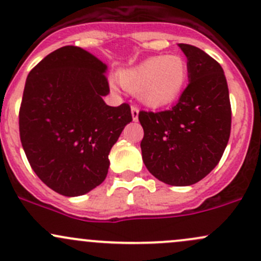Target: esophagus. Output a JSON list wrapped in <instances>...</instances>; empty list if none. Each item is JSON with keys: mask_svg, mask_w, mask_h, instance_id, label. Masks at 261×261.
<instances>
[{"mask_svg": "<svg viewBox=\"0 0 261 261\" xmlns=\"http://www.w3.org/2000/svg\"><path fill=\"white\" fill-rule=\"evenodd\" d=\"M139 109L136 107H131V115H133L134 121H137L139 120Z\"/></svg>", "mask_w": 261, "mask_h": 261, "instance_id": "obj_1", "label": "esophagus"}]
</instances>
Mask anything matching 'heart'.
<instances>
[{"mask_svg":"<svg viewBox=\"0 0 261 261\" xmlns=\"http://www.w3.org/2000/svg\"><path fill=\"white\" fill-rule=\"evenodd\" d=\"M190 76V67L179 54L150 57L119 71V82L125 90L136 94L142 104L159 109L181 98ZM113 87L116 82L113 80Z\"/></svg>","mask_w":261,"mask_h":261,"instance_id":"obj_1","label":"heart"}]
</instances>
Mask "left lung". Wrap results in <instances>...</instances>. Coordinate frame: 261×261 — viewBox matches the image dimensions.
<instances>
[{
	"instance_id": "8db88e82",
	"label": "left lung",
	"mask_w": 261,
	"mask_h": 261,
	"mask_svg": "<svg viewBox=\"0 0 261 261\" xmlns=\"http://www.w3.org/2000/svg\"><path fill=\"white\" fill-rule=\"evenodd\" d=\"M190 76L171 110L140 111L142 160L152 176L170 186H191L218 165L230 136L231 110L224 71L194 45L179 43Z\"/></svg>"
}]
</instances>
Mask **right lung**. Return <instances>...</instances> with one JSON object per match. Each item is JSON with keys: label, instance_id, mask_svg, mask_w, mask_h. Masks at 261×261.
<instances>
[{"label": "right lung", "instance_id": "1", "mask_svg": "<svg viewBox=\"0 0 261 261\" xmlns=\"http://www.w3.org/2000/svg\"><path fill=\"white\" fill-rule=\"evenodd\" d=\"M108 65L83 48L51 51L28 74L19 136L31 167L65 197L88 193L105 179L109 153L128 122L127 104L109 107Z\"/></svg>", "mask_w": 261, "mask_h": 261}]
</instances>
